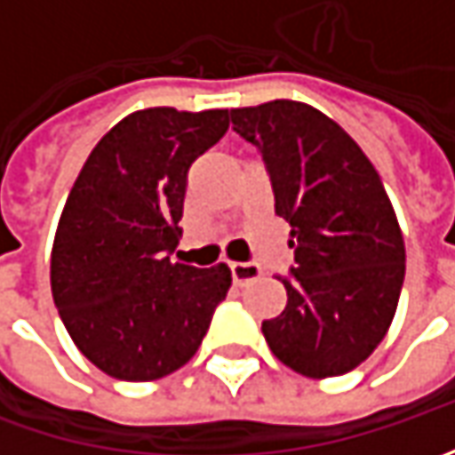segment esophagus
<instances>
[{
    "label": "esophagus",
    "mask_w": 455,
    "mask_h": 455,
    "mask_svg": "<svg viewBox=\"0 0 455 455\" xmlns=\"http://www.w3.org/2000/svg\"><path fill=\"white\" fill-rule=\"evenodd\" d=\"M260 266L258 263H230V275H233V283L235 286H248L251 281L260 278Z\"/></svg>",
    "instance_id": "1"
}]
</instances>
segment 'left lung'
Instances as JSON below:
<instances>
[{
    "label": "left lung",
    "mask_w": 455,
    "mask_h": 455,
    "mask_svg": "<svg viewBox=\"0 0 455 455\" xmlns=\"http://www.w3.org/2000/svg\"><path fill=\"white\" fill-rule=\"evenodd\" d=\"M230 118L263 156L293 237V266L278 275L289 301L263 337L299 375H344L387 334L403 291L405 243L387 192L355 139L306 103L271 100Z\"/></svg>",
    "instance_id": "8db88e82"
}]
</instances>
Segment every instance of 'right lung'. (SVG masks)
I'll return each mask as SVG.
<instances>
[{
  "label": "right lung",
  "mask_w": 455,
  "mask_h": 455,
  "mask_svg": "<svg viewBox=\"0 0 455 455\" xmlns=\"http://www.w3.org/2000/svg\"><path fill=\"white\" fill-rule=\"evenodd\" d=\"M228 126V111H136L80 169L55 233L50 283L68 334L106 375L149 382L180 370L230 289L225 263H172L189 166Z\"/></svg>",
  "instance_id": "add662e5"
}]
</instances>
